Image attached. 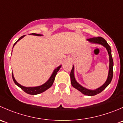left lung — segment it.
<instances>
[{"mask_svg":"<svg viewBox=\"0 0 123 123\" xmlns=\"http://www.w3.org/2000/svg\"><path fill=\"white\" fill-rule=\"evenodd\" d=\"M87 40H89V42H91L93 43H98V44H102V46H104V47H105L107 50L108 53L109 54V56H110V69H109V73H108V79L106 80V82L101 87H100L98 89H96V90H89V89H87L86 88L83 87V86H81V85H79L77 82L75 80V77H74V66H73V68H72L71 71L70 73V78H71V85L74 87V88H75L76 89H77L78 90H79L80 92H81L83 94L85 95H88V96H94V95H96L97 94L100 93V92L103 91L106 87L108 86L110 83H111V80L112 79V77H113V65H114V62H113V59H112V55H111V47L110 46L108 43L106 42V41L104 39V38L101 37H93L89 38L87 39Z\"/></svg>","mask_w":123,"mask_h":123,"instance_id":"8db88e82","label":"left lung"}]
</instances>
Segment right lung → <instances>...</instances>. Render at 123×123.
Masks as SVG:
<instances>
[{
    "instance_id": "obj_1",
    "label": "right lung",
    "mask_w": 123,
    "mask_h": 123,
    "mask_svg": "<svg viewBox=\"0 0 123 123\" xmlns=\"http://www.w3.org/2000/svg\"><path fill=\"white\" fill-rule=\"evenodd\" d=\"M32 34H33V35L38 36H42L41 34H36V33H32ZM24 36H25V35L21 37L18 40V41H17V42H18V41H19V40L21 39V38H23ZM17 42H15V43H14V44H13V46H14L15 44L17 43ZM61 67V65L59 66L58 67H57L55 69L54 71L53 72L52 74L51 77H50V79L48 80V81H47V82H46L44 84H43V85L40 86L34 87H26L23 86L19 85L18 83H17V81L15 80L14 77H13V73H12V79H13V81H14L15 83V85L18 86V87H20L21 89L23 91H24L25 93H28V94H30V95H37V94L41 93L43 92H44L45 90H48L49 88H50V87L52 86L53 83H54V80H55V79L56 75L57 73H58V71L59 70V69H60Z\"/></svg>"
}]
</instances>
